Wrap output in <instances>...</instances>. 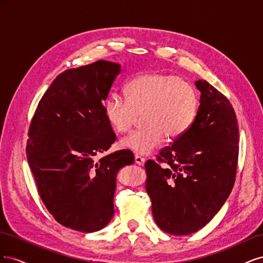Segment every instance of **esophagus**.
Masks as SVG:
<instances>
[{"label": "esophagus", "mask_w": 263, "mask_h": 263, "mask_svg": "<svg viewBox=\"0 0 263 263\" xmlns=\"http://www.w3.org/2000/svg\"><path fill=\"white\" fill-rule=\"evenodd\" d=\"M135 163H137L138 165H144L145 159L140 156H135Z\"/></svg>", "instance_id": "1"}]
</instances>
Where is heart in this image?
<instances>
[{
  "mask_svg": "<svg viewBox=\"0 0 263 263\" xmlns=\"http://www.w3.org/2000/svg\"><path fill=\"white\" fill-rule=\"evenodd\" d=\"M126 99L109 97L104 104L108 124L118 134L129 132L142 115L145 126L121 140V147L139 156H148L165 137L176 139L192 126L198 105L195 87L172 74L145 71L125 86Z\"/></svg>",
  "mask_w": 263,
  "mask_h": 263,
  "instance_id": "heart-1",
  "label": "heart"
}]
</instances>
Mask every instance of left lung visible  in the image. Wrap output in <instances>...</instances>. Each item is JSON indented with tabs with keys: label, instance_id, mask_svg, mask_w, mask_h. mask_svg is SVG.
<instances>
[{
	"label": "left lung",
	"instance_id": "1",
	"mask_svg": "<svg viewBox=\"0 0 263 263\" xmlns=\"http://www.w3.org/2000/svg\"><path fill=\"white\" fill-rule=\"evenodd\" d=\"M201 92L192 126L148 160L147 193L153 215L163 232L193 234L218 213L232 192L239 153V130L229 101L208 81H195Z\"/></svg>",
	"mask_w": 263,
	"mask_h": 263
}]
</instances>
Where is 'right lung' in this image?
<instances>
[{"instance_id":"obj_1","label":"right lung","mask_w":263,"mask_h":263,"mask_svg":"<svg viewBox=\"0 0 263 263\" xmlns=\"http://www.w3.org/2000/svg\"><path fill=\"white\" fill-rule=\"evenodd\" d=\"M121 70L104 60L66 70L46 91L30 123L26 154L38 193L55 220L78 232L108 224L117 173L134 163L130 150L97 160L115 141L104 103Z\"/></svg>"}]
</instances>
